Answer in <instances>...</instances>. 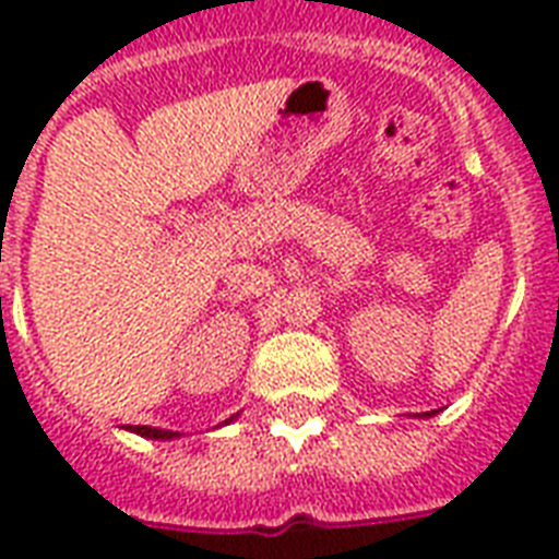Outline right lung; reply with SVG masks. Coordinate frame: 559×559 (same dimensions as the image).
Wrapping results in <instances>:
<instances>
[{"label": "right lung", "instance_id": "right-lung-1", "mask_svg": "<svg viewBox=\"0 0 559 559\" xmlns=\"http://www.w3.org/2000/svg\"><path fill=\"white\" fill-rule=\"evenodd\" d=\"M228 420H231V417H228ZM127 429L135 435H142V438H153V441H170V438H179V432H170V429H156V426H127Z\"/></svg>", "mask_w": 559, "mask_h": 559}]
</instances>
